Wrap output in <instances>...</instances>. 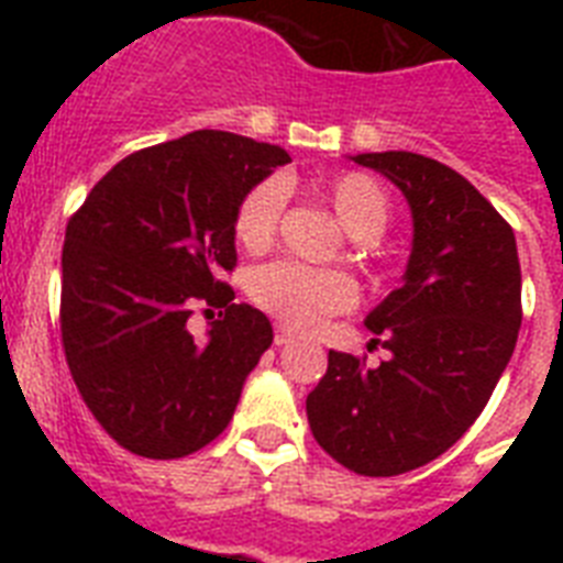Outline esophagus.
<instances>
[{
    "mask_svg": "<svg viewBox=\"0 0 563 563\" xmlns=\"http://www.w3.org/2000/svg\"><path fill=\"white\" fill-rule=\"evenodd\" d=\"M291 342H295V333H291V327H286V324L274 327V344H277V347H283V344H291Z\"/></svg>",
    "mask_w": 563,
    "mask_h": 563,
    "instance_id": "1",
    "label": "esophagus"
}]
</instances>
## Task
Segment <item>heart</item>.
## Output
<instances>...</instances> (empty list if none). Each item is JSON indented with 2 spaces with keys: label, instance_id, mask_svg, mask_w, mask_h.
<instances>
[{
  "label": "heart",
  "instance_id": "b5f03b06",
  "mask_svg": "<svg viewBox=\"0 0 563 563\" xmlns=\"http://www.w3.org/2000/svg\"><path fill=\"white\" fill-rule=\"evenodd\" d=\"M339 216L347 233L356 239H376L388 228L391 198L376 178L365 172H339L333 178L312 184ZM286 207V184L280 178H265L242 195L233 216V236L247 251H263L274 242ZM247 295L268 316L280 318L289 327L312 330L324 318L344 312L356 300V283L333 268L277 260L256 268L247 277Z\"/></svg>",
  "mask_w": 563,
  "mask_h": 563
}]
</instances>
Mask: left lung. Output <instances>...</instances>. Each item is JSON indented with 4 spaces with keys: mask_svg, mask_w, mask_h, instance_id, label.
I'll return each mask as SVG.
<instances>
[{
    "mask_svg": "<svg viewBox=\"0 0 563 563\" xmlns=\"http://www.w3.org/2000/svg\"><path fill=\"white\" fill-rule=\"evenodd\" d=\"M406 195L411 254L400 289L365 318L388 360L330 351L309 429L360 476H397L450 450L482 415L523 321L515 230L471 180L411 152L356 154Z\"/></svg>",
    "mask_w": 563,
    "mask_h": 563,
    "instance_id": "8db88e82",
    "label": "left lung"
}]
</instances>
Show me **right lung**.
Wrapping results in <instances>:
<instances>
[{
	"instance_id": "obj_1",
	"label": "right lung",
	"mask_w": 563,
	"mask_h": 563,
	"mask_svg": "<svg viewBox=\"0 0 563 563\" xmlns=\"http://www.w3.org/2000/svg\"><path fill=\"white\" fill-rule=\"evenodd\" d=\"M291 157L228 131L128 154L66 224L60 339L87 409L117 444L184 459L224 432L272 321L233 303V216L247 189ZM221 308L208 342L186 321ZM211 314L209 310H205Z\"/></svg>"
}]
</instances>
